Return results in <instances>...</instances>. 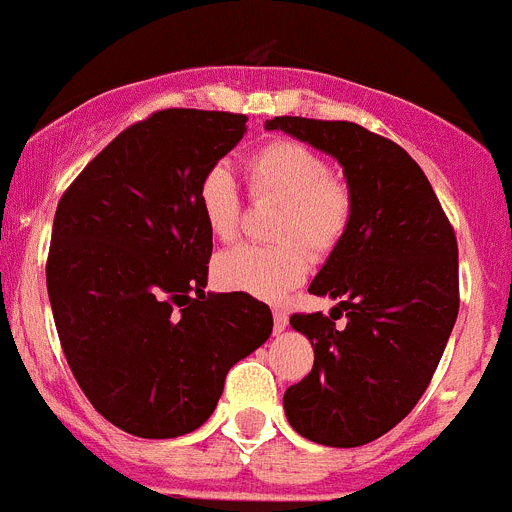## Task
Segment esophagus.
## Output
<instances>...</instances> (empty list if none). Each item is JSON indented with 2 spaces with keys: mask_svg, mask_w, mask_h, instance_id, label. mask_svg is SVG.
<instances>
[{
  "mask_svg": "<svg viewBox=\"0 0 512 512\" xmlns=\"http://www.w3.org/2000/svg\"><path fill=\"white\" fill-rule=\"evenodd\" d=\"M273 322H275V332H283L288 327V314L281 309L273 311Z\"/></svg>",
  "mask_w": 512,
  "mask_h": 512,
  "instance_id": "1",
  "label": "esophagus"
}]
</instances>
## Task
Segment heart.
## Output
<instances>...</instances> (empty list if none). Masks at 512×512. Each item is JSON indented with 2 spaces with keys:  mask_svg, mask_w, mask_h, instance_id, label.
<instances>
[{
  "mask_svg": "<svg viewBox=\"0 0 512 512\" xmlns=\"http://www.w3.org/2000/svg\"><path fill=\"white\" fill-rule=\"evenodd\" d=\"M247 180L257 198L283 203L275 247H234L216 257L213 278L226 291L255 299H283L299 286L314 255H330L353 221V193L330 175V162L296 141H273L247 159ZM195 201L211 237L229 242L239 226L237 182L224 164H216L198 182ZM307 246L304 248L303 244Z\"/></svg>",
  "mask_w": 512,
  "mask_h": 512,
  "instance_id": "b5f03b06",
  "label": "heart"
}]
</instances>
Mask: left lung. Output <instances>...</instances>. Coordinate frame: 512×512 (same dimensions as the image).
Wrapping results in <instances>:
<instances>
[{"label":"left lung","mask_w":512,"mask_h":512,"mask_svg":"<svg viewBox=\"0 0 512 512\" xmlns=\"http://www.w3.org/2000/svg\"><path fill=\"white\" fill-rule=\"evenodd\" d=\"M283 131L330 154L353 193V221L309 293L330 317L293 314L314 366L283 394L291 428L322 446L355 448L389 433L425 394L459 314V247L420 164L394 141L348 121L281 115ZM346 314V327L334 319Z\"/></svg>","instance_id":"8db88e82"}]
</instances>
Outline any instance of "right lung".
I'll return each instance as SVG.
<instances>
[{
    "instance_id": "right-lung-1",
    "label": "right lung",
    "mask_w": 512,
    "mask_h": 512,
    "mask_svg": "<svg viewBox=\"0 0 512 512\" xmlns=\"http://www.w3.org/2000/svg\"><path fill=\"white\" fill-rule=\"evenodd\" d=\"M247 133V115L159 110L126 128L56 208L46 283L77 384L115 428L193 433L229 368L273 332L268 304L206 293L213 237L195 190Z\"/></svg>"
}]
</instances>
